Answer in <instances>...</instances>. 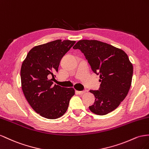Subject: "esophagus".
Here are the masks:
<instances>
[{
	"label": "esophagus",
	"instance_id": "34e87169",
	"mask_svg": "<svg viewBox=\"0 0 149 149\" xmlns=\"http://www.w3.org/2000/svg\"><path fill=\"white\" fill-rule=\"evenodd\" d=\"M85 92H86V91H76V93H77V94H79V95H82V94H84V93Z\"/></svg>",
	"mask_w": 149,
	"mask_h": 149
}]
</instances>
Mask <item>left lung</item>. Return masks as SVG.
Here are the masks:
<instances>
[{"mask_svg":"<svg viewBox=\"0 0 149 149\" xmlns=\"http://www.w3.org/2000/svg\"><path fill=\"white\" fill-rule=\"evenodd\" d=\"M73 48L81 50L93 72L100 75L99 91H90L95 101L89 109L99 116L113 111L124 100L131 86L133 65L128 56L120 49L96 40H79Z\"/></svg>","mask_w":149,"mask_h":149,"instance_id":"1","label":"left lung"}]
</instances>
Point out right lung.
Returning <instances> with one entry per match:
<instances>
[{"instance_id":"obj_1","label":"right lung","mask_w":149,"mask_h":149,"mask_svg":"<svg viewBox=\"0 0 149 149\" xmlns=\"http://www.w3.org/2000/svg\"><path fill=\"white\" fill-rule=\"evenodd\" d=\"M75 41L58 39L35 46L29 51L20 69L21 87L28 103L36 112L49 119L62 117L69 107L74 88L53 86L49 80L58 72L62 57Z\"/></svg>"}]
</instances>
